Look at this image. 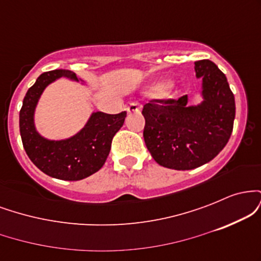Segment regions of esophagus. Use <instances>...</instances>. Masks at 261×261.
<instances>
[{
    "label": "esophagus",
    "mask_w": 261,
    "mask_h": 261,
    "mask_svg": "<svg viewBox=\"0 0 261 261\" xmlns=\"http://www.w3.org/2000/svg\"><path fill=\"white\" fill-rule=\"evenodd\" d=\"M127 113H139L141 110V104L137 103V101H134V103H130L126 108Z\"/></svg>",
    "instance_id": "esophagus-1"
}]
</instances>
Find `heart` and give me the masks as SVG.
Returning a JSON list of instances; mask_svg holds the SVG:
<instances>
[{"instance_id":"obj_1","label":"heart","mask_w":261,"mask_h":261,"mask_svg":"<svg viewBox=\"0 0 261 261\" xmlns=\"http://www.w3.org/2000/svg\"><path fill=\"white\" fill-rule=\"evenodd\" d=\"M168 87H169L168 83H161V85H157L151 89V94H160V93L166 91Z\"/></svg>"}]
</instances>
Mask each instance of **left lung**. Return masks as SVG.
<instances>
[{
	"instance_id": "obj_1",
	"label": "left lung",
	"mask_w": 261,
	"mask_h": 261,
	"mask_svg": "<svg viewBox=\"0 0 261 261\" xmlns=\"http://www.w3.org/2000/svg\"><path fill=\"white\" fill-rule=\"evenodd\" d=\"M203 101L188 107L178 99H151L143 106V139L153 160L166 168L189 170L214 160L228 142L236 116L234 95L226 76L210 60L195 62Z\"/></svg>"
}]
</instances>
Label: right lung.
<instances>
[{"label":"right lung","instance_id":"add662e5","mask_svg":"<svg viewBox=\"0 0 261 261\" xmlns=\"http://www.w3.org/2000/svg\"><path fill=\"white\" fill-rule=\"evenodd\" d=\"M77 80L65 70L41 73L27 92L19 112V131L23 147L31 161L45 174L61 180H81L98 172L106 163L115 134L124 125L126 112L93 113L86 126L73 137L50 141L41 137L34 126V110L41 93L58 79Z\"/></svg>","mask_w":261,"mask_h":261}]
</instances>
